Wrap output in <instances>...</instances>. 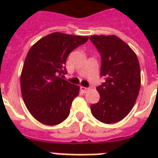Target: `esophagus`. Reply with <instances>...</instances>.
<instances>
[{"label": "esophagus", "mask_w": 158, "mask_h": 158, "mask_svg": "<svg viewBox=\"0 0 158 158\" xmlns=\"http://www.w3.org/2000/svg\"><path fill=\"white\" fill-rule=\"evenodd\" d=\"M80 89H81V90H82L83 92H87V91H88V90H89V89H88V88H86V87H83V86H81V87H80Z\"/></svg>", "instance_id": "obj_1"}]
</instances>
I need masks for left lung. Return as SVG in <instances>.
Segmentation results:
<instances>
[{
  "label": "left lung",
  "instance_id": "1",
  "mask_svg": "<svg viewBox=\"0 0 158 158\" xmlns=\"http://www.w3.org/2000/svg\"><path fill=\"white\" fill-rule=\"evenodd\" d=\"M89 40L101 53V76L106 81L96 89L99 102L90 106L93 116L104 123L125 118L139 95L140 69L137 56L116 35H91Z\"/></svg>",
  "mask_w": 158,
  "mask_h": 158
}]
</instances>
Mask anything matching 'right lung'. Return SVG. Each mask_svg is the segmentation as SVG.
Masks as SVG:
<instances>
[{"label":"right lung","mask_w":158,"mask_h":158,"mask_svg":"<svg viewBox=\"0 0 158 158\" xmlns=\"http://www.w3.org/2000/svg\"><path fill=\"white\" fill-rule=\"evenodd\" d=\"M89 39L63 33H52L31 48L23 63L20 85L23 102L36 120L46 125L63 122L70 113L79 86L63 79L69 53Z\"/></svg>","instance_id":"add662e5"}]
</instances>
